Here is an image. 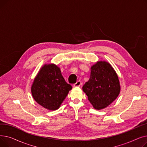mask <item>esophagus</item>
<instances>
[{
	"instance_id": "34e87169",
	"label": "esophagus",
	"mask_w": 147,
	"mask_h": 147,
	"mask_svg": "<svg viewBox=\"0 0 147 147\" xmlns=\"http://www.w3.org/2000/svg\"><path fill=\"white\" fill-rule=\"evenodd\" d=\"M82 84V82H81V81L80 80H78V81H77V82L76 83H74V87H76V86H80V85Z\"/></svg>"
}]
</instances>
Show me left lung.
Listing matches in <instances>:
<instances>
[{"mask_svg": "<svg viewBox=\"0 0 147 147\" xmlns=\"http://www.w3.org/2000/svg\"><path fill=\"white\" fill-rule=\"evenodd\" d=\"M88 100L96 110L104 109L118 96L120 83L110 64L99 61L90 68V78L83 86Z\"/></svg>", "mask_w": 147, "mask_h": 147, "instance_id": "1", "label": "left lung"}]
</instances>
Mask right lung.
Masks as SVG:
<instances>
[{
    "mask_svg": "<svg viewBox=\"0 0 147 147\" xmlns=\"http://www.w3.org/2000/svg\"><path fill=\"white\" fill-rule=\"evenodd\" d=\"M71 84L67 83L55 65H44L34 79L32 94L35 101L45 109L57 110L63 102Z\"/></svg>",
    "mask_w": 147,
    "mask_h": 147,
    "instance_id": "1",
    "label": "right lung"
}]
</instances>
